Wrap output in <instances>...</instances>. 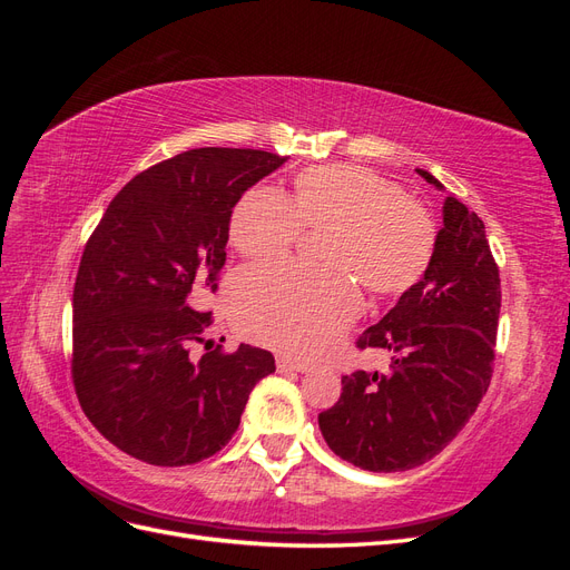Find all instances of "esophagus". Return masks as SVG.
Masks as SVG:
<instances>
[{
	"instance_id": "34e87169",
	"label": "esophagus",
	"mask_w": 570,
	"mask_h": 570,
	"mask_svg": "<svg viewBox=\"0 0 570 570\" xmlns=\"http://www.w3.org/2000/svg\"><path fill=\"white\" fill-rule=\"evenodd\" d=\"M275 366H278V373H287V371L306 373V371H308V364H302V361L287 358V356H278V361H275Z\"/></svg>"
}]
</instances>
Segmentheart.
Listing matches in <instances>:
<instances>
[{"instance_id":"b5f03b06","label":"heart","mask_w":570,"mask_h":570,"mask_svg":"<svg viewBox=\"0 0 570 570\" xmlns=\"http://www.w3.org/2000/svg\"><path fill=\"white\" fill-rule=\"evenodd\" d=\"M299 230L323 233L321 273L254 268L233 287V318L247 337L292 356L314 358L361 312L358 289L400 297L435 254V220L416 199L368 168H306L287 195L254 187L230 214V243L249 262H278Z\"/></svg>"}]
</instances>
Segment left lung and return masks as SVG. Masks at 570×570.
I'll return each instance as SVG.
<instances>
[{"mask_svg": "<svg viewBox=\"0 0 570 570\" xmlns=\"http://www.w3.org/2000/svg\"><path fill=\"white\" fill-rule=\"evenodd\" d=\"M442 223L423 278L356 342L361 350L390 352V371L342 375L337 404L318 413L327 446L364 471L394 473L430 461L459 435L490 387L502 306L499 268L485 223L469 206L446 197Z\"/></svg>", "mask_w": 570, "mask_h": 570, "instance_id": "left-lung-1", "label": "left lung"}]
</instances>
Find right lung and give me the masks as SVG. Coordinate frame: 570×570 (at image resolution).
<instances>
[{
  "label": "right lung",
  "instance_id": "obj_1",
  "mask_svg": "<svg viewBox=\"0 0 570 570\" xmlns=\"http://www.w3.org/2000/svg\"><path fill=\"white\" fill-rule=\"evenodd\" d=\"M287 157L202 147L137 174L85 245L71 375L85 416L151 465L209 459L235 435L271 352L212 350L204 304L226 264L233 206ZM195 343L210 352L191 356Z\"/></svg>",
  "mask_w": 570,
  "mask_h": 570
}]
</instances>
